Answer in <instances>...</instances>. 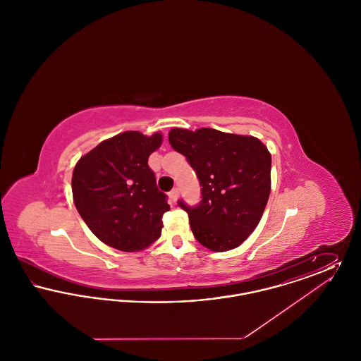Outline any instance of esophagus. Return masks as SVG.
Segmentation results:
<instances>
[{
  "label": "esophagus",
  "instance_id": "1",
  "mask_svg": "<svg viewBox=\"0 0 361 361\" xmlns=\"http://www.w3.org/2000/svg\"><path fill=\"white\" fill-rule=\"evenodd\" d=\"M178 195H180V190H178V189H172V192L169 193V197H171V200H172L173 203H176V202H177V199H178Z\"/></svg>",
  "mask_w": 361,
  "mask_h": 361
}]
</instances>
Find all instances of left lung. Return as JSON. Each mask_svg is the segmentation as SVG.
<instances>
[{
    "label": "left lung",
    "instance_id": "1",
    "mask_svg": "<svg viewBox=\"0 0 361 361\" xmlns=\"http://www.w3.org/2000/svg\"><path fill=\"white\" fill-rule=\"evenodd\" d=\"M169 143L187 157L202 187L188 212L195 238L212 252L238 247L257 227L271 193V153L256 137L214 128H172Z\"/></svg>",
    "mask_w": 361,
    "mask_h": 361
}]
</instances>
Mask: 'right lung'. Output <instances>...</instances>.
I'll return each instance as SVG.
<instances>
[{"label":"right lung","instance_id":"right-lung-1","mask_svg":"<svg viewBox=\"0 0 361 361\" xmlns=\"http://www.w3.org/2000/svg\"><path fill=\"white\" fill-rule=\"evenodd\" d=\"M162 134L126 131L82 155L71 177L73 200L90 231L121 252H139L161 237L171 209L149 168Z\"/></svg>","mask_w":361,"mask_h":361}]
</instances>
